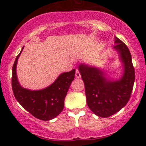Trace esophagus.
Returning a JSON list of instances; mask_svg holds the SVG:
<instances>
[{
	"instance_id": "1",
	"label": "esophagus",
	"mask_w": 146,
	"mask_h": 146,
	"mask_svg": "<svg viewBox=\"0 0 146 146\" xmlns=\"http://www.w3.org/2000/svg\"><path fill=\"white\" fill-rule=\"evenodd\" d=\"M75 76H76V77L77 78H81V74H80V72L78 70H76V74H75Z\"/></svg>"
}]
</instances>
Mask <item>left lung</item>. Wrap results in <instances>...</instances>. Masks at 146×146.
Wrapping results in <instances>:
<instances>
[{"instance_id": "1", "label": "left lung", "mask_w": 146, "mask_h": 146, "mask_svg": "<svg viewBox=\"0 0 146 146\" xmlns=\"http://www.w3.org/2000/svg\"><path fill=\"white\" fill-rule=\"evenodd\" d=\"M113 48L119 53L124 65V73L119 80H108L96 68L84 64L79 71L85 85L88 106L102 117H108L123 108L130 98L135 80V70L128 48L115 37Z\"/></svg>"}]
</instances>
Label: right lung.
I'll return each instance as SVG.
<instances>
[{
    "label": "right lung",
    "instance_id": "obj_1",
    "mask_svg": "<svg viewBox=\"0 0 146 146\" xmlns=\"http://www.w3.org/2000/svg\"><path fill=\"white\" fill-rule=\"evenodd\" d=\"M21 52L16 58L13 66L12 88L15 98L34 117L48 121L54 118L63 110L64 99L75 76V69L61 74L52 84L41 90L32 91L19 84L16 68Z\"/></svg>",
    "mask_w": 146,
    "mask_h": 146
}]
</instances>
